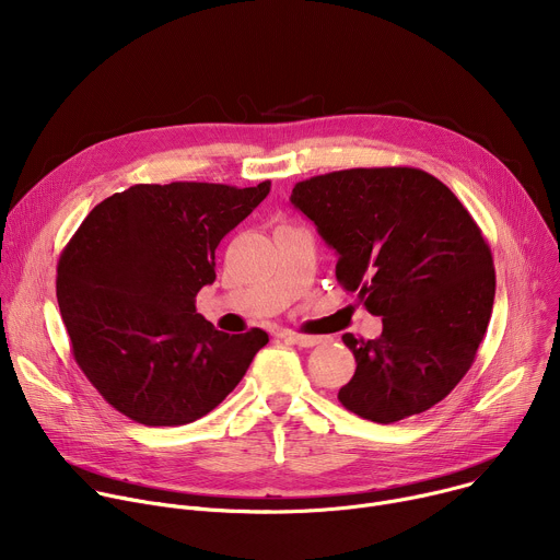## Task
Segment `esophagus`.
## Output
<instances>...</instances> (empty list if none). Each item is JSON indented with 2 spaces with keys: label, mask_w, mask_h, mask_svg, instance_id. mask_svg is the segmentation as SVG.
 I'll use <instances>...</instances> for the list:
<instances>
[{
  "label": "esophagus",
  "mask_w": 560,
  "mask_h": 560,
  "mask_svg": "<svg viewBox=\"0 0 560 560\" xmlns=\"http://www.w3.org/2000/svg\"><path fill=\"white\" fill-rule=\"evenodd\" d=\"M283 341L292 343V346H299V348H312L318 343L316 337H307V335H296V332H281L279 335Z\"/></svg>",
  "instance_id": "obj_1"
}]
</instances>
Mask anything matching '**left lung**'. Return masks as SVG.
<instances>
[{
  "mask_svg": "<svg viewBox=\"0 0 560 560\" xmlns=\"http://www.w3.org/2000/svg\"><path fill=\"white\" fill-rule=\"evenodd\" d=\"M290 201L337 253V281L383 316L357 359L346 410L396 423L436 406L474 363L494 305L490 246L471 214L419 168H350L299 182Z\"/></svg>",
  "mask_w": 560,
  "mask_h": 560,
  "instance_id": "8db88e82",
  "label": "left lung"
}]
</instances>
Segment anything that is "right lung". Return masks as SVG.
<instances>
[{
	"mask_svg": "<svg viewBox=\"0 0 560 560\" xmlns=\"http://www.w3.org/2000/svg\"><path fill=\"white\" fill-rule=\"evenodd\" d=\"M270 192L173 182L97 203L57 266V303L77 365L128 419L186 425L244 378L268 335H225L197 312L214 250Z\"/></svg>",
	"mask_w": 560,
	"mask_h": 560,
	"instance_id": "1",
	"label": "right lung"
}]
</instances>
